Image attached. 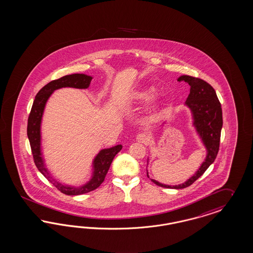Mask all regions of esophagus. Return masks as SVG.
Listing matches in <instances>:
<instances>
[{"label":"esophagus","instance_id":"1","mask_svg":"<svg viewBox=\"0 0 253 253\" xmlns=\"http://www.w3.org/2000/svg\"><path fill=\"white\" fill-rule=\"evenodd\" d=\"M136 140H137V142L142 143V144H147L148 142V136L145 133H138L136 135Z\"/></svg>","mask_w":253,"mask_h":253}]
</instances>
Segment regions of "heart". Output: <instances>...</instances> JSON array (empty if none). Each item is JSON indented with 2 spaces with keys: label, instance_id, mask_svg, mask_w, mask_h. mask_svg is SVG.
Segmentation results:
<instances>
[{
  "label": "heart",
  "instance_id": "b5f03b06",
  "mask_svg": "<svg viewBox=\"0 0 253 253\" xmlns=\"http://www.w3.org/2000/svg\"><path fill=\"white\" fill-rule=\"evenodd\" d=\"M155 89L154 87H145L143 88H141L139 90H137L135 93H134V99L135 101L139 102V103H143V102H147L150 97L152 96V94L154 93Z\"/></svg>",
  "mask_w": 253,
  "mask_h": 253
}]
</instances>
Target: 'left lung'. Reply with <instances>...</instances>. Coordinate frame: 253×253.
Returning a JSON list of instances; mask_svg holds the SVG:
<instances>
[{
	"instance_id": "obj_1",
	"label": "left lung",
	"mask_w": 253,
	"mask_h": 253,
	"mask_svg": "<svg viewBox=\"0 0 253 253\" xmlns=\"http://www.w3.org/2000/svg\"><path fill=\"white\" fill-rule=\"evenodd\" d=\"M177 81H185L191 86L190 94L186 100L185 105L192 111L193 125L203 141L208 153L205 162L202 164L198 171L184 183L169 186L151 179L158 186L176 190L191 186L214 163L218 155L220 131L222 128L221 105L212 86L203 79L193 78L191 76H181L177 79Z\"/></svg>"
}]
</instances>
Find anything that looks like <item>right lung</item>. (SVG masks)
<instances>
[{
	"mask_svg": "<svg viewBox=\"0 0 253 253\" xmlns=\"http://www.w3.org/2000/svg\"><path fill=\"white\" fill-rule=\"evenodd\" d=\"M92 78L84 74H73L64 76L61 79L52 80L44 87H42L35 96L32 110L28 119L27 134L32 148L35 166L37 169L45 176L53 185L66 195H79L91 192L97 189L104 182L114 157L122 150V145H117L113 148L102 149L93 160V173L91 179L81 187L75 188L66 186L53 179L45 168L44 159L41 151V122L44 113V106L53 91L61 87H70L76 88H87L90 84Z\"/></svg>",
	"mask_w": 253,
	"mask_h": 253,
	"instance_id": "right-lung-1",
	"label": "right lung"
}]
</instances>
